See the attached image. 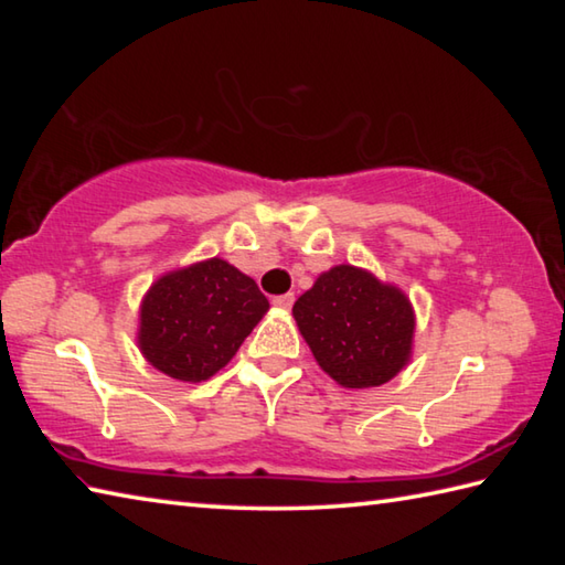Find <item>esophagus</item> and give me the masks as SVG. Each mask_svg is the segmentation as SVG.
Listing matches in <instances>:
<instances>
[{"instance_id":"esophagus-1","label":"esophagus","mask_w":565,"mask_h":565,"mask_svg":"<svg viewBox=\"0 0 565 565\" xmlns=\"http://www.w3.org/2000/svg\"><path fill=\"white\" fill-rule=\"evenodd\" d=\"M274 306H276V309H291V306H294V294L274 296Z\"/></svg>"}]
</instances>
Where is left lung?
Instances as JSON below:
<instances>
[{"label": "left lung", "instance_id": "obj_1", "mask_svg": "<svg viewBox=\"0 0 565 565\" xmlns=\"http://www.w3.org/2000/svg\"><path fill=\"white\" fill-rule=\"evenodd\" d=\"M294 319L319 366L343 388H374L406 369L416 313L408 296L351 264L319 274L294 303Z\"/></svg>", "mask_w": 565, "mask_h": 565}]
</instances>
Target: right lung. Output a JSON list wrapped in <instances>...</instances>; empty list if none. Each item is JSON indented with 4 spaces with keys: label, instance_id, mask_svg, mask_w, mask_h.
I'll return each mask as SVG.
<instances>
[{
    "label": "right lung",
    "instance_id": "right-lung-1",
    "mask_svg": "<svg viewBox=\"0 0 565 565\" xmlns=\"http://www.w3.org/2000/svg\"><path fill=\"white\" fill-rule=\"evenodd\" d=\"M269 311L259 286L224 259L161 274L139 306L141 356L169 379L199 384L222 371Z\"/></svg>",
    "mask_w": 565,
    "mask_h": 565
}]
</instances>
